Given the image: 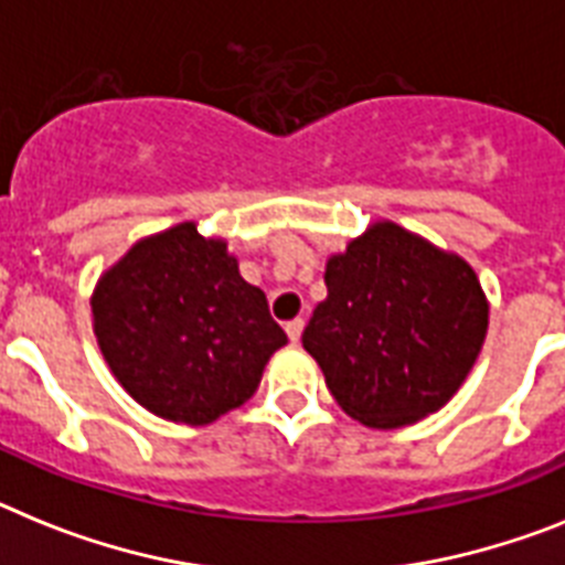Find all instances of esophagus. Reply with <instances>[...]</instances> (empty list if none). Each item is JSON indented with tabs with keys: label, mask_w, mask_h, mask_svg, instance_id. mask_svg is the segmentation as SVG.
<instances>
[{
	"label": "esophagus",
	"mask_w": 565,
	"mask_h": 565,
	"mask_svg": "<svg viewBox=\"0 0 565 565\" xmlns=\"http://www.w3.org/2000/svg\"><path fill=\"white\" fill-rule=\"evenodd\" d=\"M284 330H287L289 341H292V343H298V341H301L303 321H301V318H292V321H287V327H284Z\"/></svg>",
	"instance_id": "obj_1"
}]
</instances>
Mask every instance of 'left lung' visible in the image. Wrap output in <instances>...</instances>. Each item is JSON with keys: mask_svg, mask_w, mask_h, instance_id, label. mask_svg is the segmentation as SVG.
Masks as SVG:
<instances>
[{"mask_svg": "<svg viewBox=\"0 0 565 565\" xmlns=\"http://www.w3.org/2000/svg\"><path fill=\"white\" fill-rule=\"evenodd\" d=\"M301 343L350 418L398 429L438 412L475 366L489 301L475 269L395 222L327 262Z\"/></svg>", "mask_w": 565, "mask_h": 565, "instance_id": "obj_1", "label": "left lung"}]
</instances>
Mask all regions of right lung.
<instances>
[{
	"label": "right lung",
	"instance_id": "1",
	"mask_svg": "<svg viewBox=\"0 0 565 565\" xmlns=\"http://www.w3.org/2000/svg\"><path fill=\"white\" fill-rule=\"evenodd\" d=\"M90 310L116 381L173 424L204 426L238 409L287 343L227 242L193 222L136 242L102 273Z\"/></svg>",
	"mask_w": 565,
	"mask_h": 565
}]
</instances>
